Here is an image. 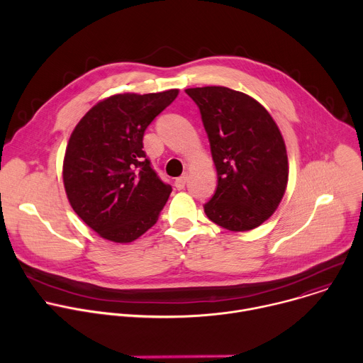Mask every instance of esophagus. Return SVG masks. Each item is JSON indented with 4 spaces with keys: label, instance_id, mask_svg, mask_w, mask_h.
I'll list each match as a JSON object with an SVG mask.
<instances>
[{
    "label": "esophagus",
    "instance_id": "34e87169",
    "mask_svg": "<svg viewBox=\"0 0 363 363\" xmlns=\"http://www.w3.org/2000/svg\"><path fill=\"white\" fill-rule=\"evenodd\" d=\"M186 181H188V177H186V175H182V177L177 178V179H175V186H177V189H184L185 185H186Z\"/></svg>",
    "mask_w": 363,
    "mask_h": 363
}]
</instances>
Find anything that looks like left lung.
<instances>
[{"label": "left lung", "instance_id": "8db88e82", "mask_svg": "<svg viewBox=\"0 0 363 363\" xmlns=\"http://www.w3.org/2000/svg\"><path fill=\"white\" fill-rule=\"evenodd\" d=\"M208 135L218 185L203 211L230 231L262 225L289 179L283 136L270 113L245 93L223 86L186 89Z\"/></svg>", "mask_w": 363, "mask_h": 363}]
</instances>
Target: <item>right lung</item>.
Here are the masks:
<instances>
[{"mask_svg":"<svg viewBox=\"0 0 363 363\" xmlns=\"http://www.w3.org/2000/svg\"><path fill=\"white\" fill-rule=\"evenodd\" d=\"M178 90L115 94L94 105L74 128L63 181L74 213L100 237L130 242L157 224L172 191L153 171L143 135Z\"/></svg>","mask_w":363,"mask_h":363,"instance_id":"add662e5","label":"right lung"}]
</instances>
